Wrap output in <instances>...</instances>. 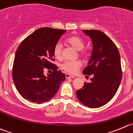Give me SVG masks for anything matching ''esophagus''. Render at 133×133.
I'll return each mask as SVG.
<instances>
[{
    "label": "esophagus",
    "mask_w": 133,
    "mask_h": 133,
    "mask_svg": "<svg viewBox=\"0 0 133 133\" xmlns=\"http://www.w3.org/2000/svg\"><path fill=\"white\" fill-rule=\"evenodd\" d=\"M65 76H66V79H70V78H74V76L70 75V74H66Z\"/></svg>",
    "instance_id": "obj_1"
}]
</instances>
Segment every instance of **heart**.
<instances>
[{
	"instance_id": "b5f03b06",
	"label": "heart",
	"mask_w": 133,
	"mask_h": 133,
	"mask_svg": "<svg viewBox=\"0 0 133 133\" xmlns=\"http://www.w3.org/2000/svg\"><path fill=\"white\" fill-rule=\"evenodd\" d=\"M67 42L74 47L78 51H79V55L82 57H86L88 51L83 50L84 48V41L78 36H72L67 38ZM54 55L56 59H60L62 57V45L61 43L57 42L54 48ZM82 63L79 61H66L61 65V68L63 70L69 74H74L77 72L78 69L81 67Z\"/></svg>"
}]
</instances>
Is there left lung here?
Here are the masks:
<instances>
[{
	"instance_id": "8db88e82",
	"label": "left lung",
	"mask_w": 133,
	"mask_h": 133,
	"mask_svg": "<svg viewBox=\"0 0 133 133\" xmlns=\"http://www.w3.org/2000/svg\"><path fill=\"white\" fill-rule=\"evenodd\" d=\"M91 39L93 51L84 75H92L90 83L85 82L76 91L78 100L89 108L105 105L116 95L122 78L121 59L112 40L98 30H83Z\"/></svg>"
}]
</instances>
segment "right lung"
<instances>
[{"label": "right lung", "mask_w": 133, "mask_h": 133, "mask_svg": "<svg viewBox=\"0 0 133 133\" xmlns=\"http://www.w3.org/2000/svg\"><path fill=\"white\" fill-rule=\"evenodd\" d=\"M65 30L40 28L28 36L17 48L14 61L12 78L19 94L25 99L41 104L55 96L64 74L57 70L54 60V48ZM45 68L51 74L45 76Z\"/></svg>", "instance_id": "right-lung-1"}]
</instances>
